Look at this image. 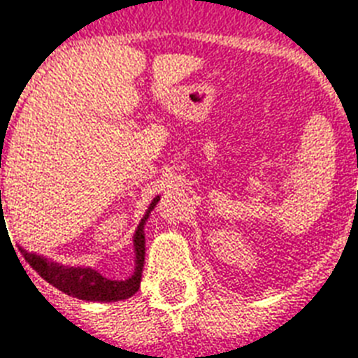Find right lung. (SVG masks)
I'll list each match as a JSON object with an SVG mask.
<instances>
[{
	"label": "right lung",
	"mask_w": 358,
	"mask_h": 358,
	"mask_svg": "<svg viewBox=\"0 0 358 358\" xmlns=\"http://www.w3.org/2000/svg\"><path fill=\"white\" fill-rule=\"evenodd\" d=\"M1 193V191H0ZM159 200L154 199L150 204L149 211L145 215L141 222H139L136 235H134V248H136V268H134L132 278L124 281H112L106 280L99 274L97 270L92 268H66V266H58L55 263H48V261L40 257L36 254H29L25 250H22L23 257L31 264V268L36 270L38 274L42 275L43 280L49 285L57 287L58 290H62L64 294L73 296L78 300L86 301H119L127 300L130 296L138 292L139 283H141V274H143V263H145V234L143 224L145 220L149 219V213L154 209L156 202Z\"/></svg>",
	"instance_id": "obj_1"
}]
</instances>
